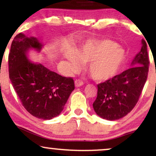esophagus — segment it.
<instances>
[{
  "mask_svg": "<svg viewBox=\"0 0 156 156\" xmlns=\"http://www.w3.org/2000/svg\"><path fill=\"white\" fill-rule=\"evenodd\" d=\"M75 85H76V87H81V86L83 85V82L80 79H76L75 80Z\"/></svg>",
  "mask_w": 156,
  "mask_h": 156,
  "instance_id": "1",
  "label": "esophagus"
}]
</instances>
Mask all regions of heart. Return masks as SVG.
<instances>
[{
    "mask_svg": "<svg viewBox=\"0 0 156 156\" xmlns=\"http://www.w3.org/2000/svg\"><path fill=\"white\" fill-rule=\"evenodd\" d=\"M64 56L73 71L80 69V62L88 63L87 69L93 79L105 81L117 75L125 60V52L110 39H92L76 51L68 48Z\"/></svg>",
    "mask_w": 156,
    "mask_h": 156,
    "instance_id": "1",
    "label": "heart"
}]
</instances>
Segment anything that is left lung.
<instances>
[{
	"mask_svg": "<svg viewBox=\"0 0 156 156\" xmlns=\"http://www.w3.org/2000/svg\"><path fill=\"white\" fill-rule=\"evenodd\" d=\"M141 51L132 65L139 64L98 84V96L93 108L98 116L107 120H116L126 116L139 101L149 71L147 43L141 40Z\"/></svg>",
	"mask_w": 156,
	"mask_h": 156,
	"instance_id": "left-lung-1",
	"label": "left lung"
}]
</instances>
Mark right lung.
Wrapping results in <instances>:
<instances>
[{
  "label": "right lung",
  "mask_w": 156,
  "mask_h": 156,
  "mask_svg": "<svg viewBox=\"0 0 156 156\" xmlns=\"http://www.w3.org/2000/svg\"><path fill=\"white\" fill-rule=\"evenodd\" d=\"M42 44L36 37L20 33L14 38L9 54V78L27 112L34 117L51 119L63 111L74 80L51 71L42 64L28 59L29 49L40 51Z\"/></svg>",
  "instance_id": "right-lung-1"
}]
</instances>
